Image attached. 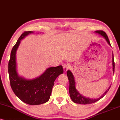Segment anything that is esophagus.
Masks as SVG:
<instances>
[{"label":"esophagus","mask_w":120,"mask_h":120,"mask_svg":"<svg viewBox=\"0 0 120 120\" xmlns=\"http://www.w3.org/2000/svg\"><path fill=\"white\" fill-rule=\"evenodd\" d=\"M63 69H64V71L66 72L68 69H69V66L68 63H64V64L63 65Z\"/></svg>","instance_id":"obj_1"}]
</instances>
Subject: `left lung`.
<instances>
[{
  "instance_id": "obj_1",
  "label": "left lung",
  "mask_w": 120,
  "mask_h": 120,
  "mask_svg": "<svg viewBox=\"0 0 120 120\" xmlns=\"http://www.w3.org/2000/svg\"><path fill=\"white\" fill-rule=\"evenodd\" d=\"M96 33L100 34L101 35L105 38V39L107 41L108 44L109 45H111L110 41H109V38H108L107 34L103 30H96ZM112 65H113V71L114 72L115 71V62H114V59H113V54H112ZM67 75L68 76V78L69 79V94H70V97L71 98L72 100L75 103H79V104H83V105H86V104H90V103H93L96 102V101H98L99 100L102 98L105 94H107V92L109 91L110 88L106 91L104 94H103V95L101 96L100 98L97 99H93V98H86V97H84L82 95L79 94V92L77 91V90H76V87H75V79H74V77L72 75V72L68 70L67 72Z\"/></svg>"
}]
</instances>
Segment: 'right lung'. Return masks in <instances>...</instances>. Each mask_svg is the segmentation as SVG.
<instances>
[{
  "label": "right lung",
  "mask_w": 120,
  "mask_h": 120,
  "mask_svg": "<svg viewBox=\"0 0 120 120\" xmlns=\"http://www.w3.org/2000/svg\"><path fill=\"white\" fill-rule=\"evenodd\" d=\"M32 31L22 33L13 47L8 63V73L10 86L16 96L21 101L30 105H37L47 102L49 100L55 79L63 73L62 66L48 68L39 77L27 80L18 75L16 68V51L20 41Z\"/></svg>",
  "instance_id": "add662e5"
}]
</instances>
